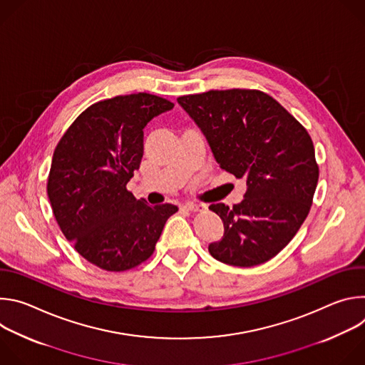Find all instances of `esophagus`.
<instances>
[{
	"label": "esophagus",
	"mask_w": 365,
	"mask_h": 365,
	"mask_svg": "<svg viewBox=\"0 0 365 365\" xmlns=\"http://www.w3.org/2000/svg\"><path fill=\"white\" fill-rule=\"evenodd\" d=\"M183 207L189 212H202L206 210L205 205H199V203H185Z\"/></svg>",
	"instance_id": "34e87169"
}]
</instances>
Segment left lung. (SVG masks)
Segmentation results:
<instances>
[{"label": "left lung", "mask_w": 365, "mask_h": 365, "mask_svg": "<svg viewBox=\"0 0 365 365\" xmlns=\"http://www.w3.org/2000/svg\"><path fill=\"white\" fill-rule=\"evenodd\" d=\"M178 102L205 134L220 168L247 180L240 203L210 206L224 222V237L207 250L235 267L269 262L296 235L314 200L319 166L309 133L258 89H215Z\"/></svg>", "instance_id": "obj_1"}]
</instances>
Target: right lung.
<instances>
[{"mask_svg": "<svg viewBox=\"0 0 365 365\" xmlns=\"http://www.w3.org/2000/svg\"><path fill=\"white\" fill-rule=\"evenodd\" d=\"M138 92L102 99L59 140L47 178L53 215L75 250L106 272H127L148 259L178 206H150L127 189L143 158V128L173 108Z\"/></svg>", "mask_w": 365, "mask_h": 365, "instance_id": "obj_1", "label": "right lung"}]
</instances>
